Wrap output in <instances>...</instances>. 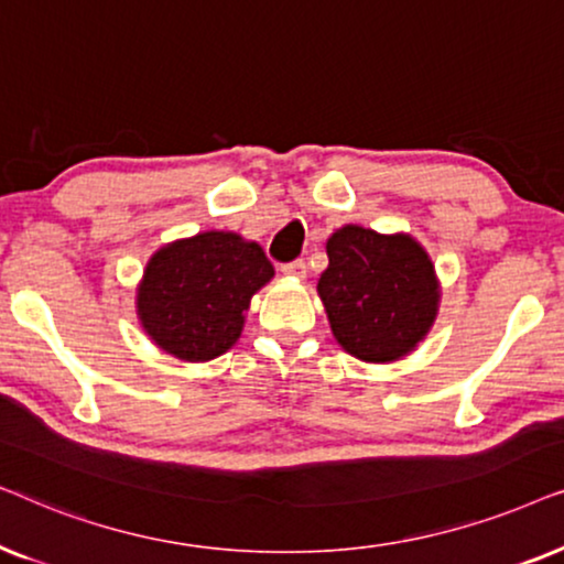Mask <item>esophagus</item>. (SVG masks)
Returning a JSON list of instances; mask_svg holds the SVG:
<instances>
[{
	"label": "esophagus",
	"instance_id": "34e87169",
	"mask_svg": "<svg viewBox=\"0 0 564 564\" xmlns=\"http://www.w3.org/2000/svg\"><path fill=\"white\" fill-rule=\"evenodd\" d=\"M283 273L291 275V278H306V262L304 260H294V262H286V265L281 268Z\"/></svg>",
	"mask_w": 564,
	"mask_h": 564
}]
</instances>
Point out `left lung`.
I'll return each mask as SVG.
<instances>
[{
	"mask_svg": "<svg viewBox=\"0 0 564 564\" xmlns=\"http://www.w3.org/2000/svg\"><path fill=\"white\" fill-rule=\"evenodd\" d=\"M329 265L317 291L335 340L369 364L417 348L438 314V278L410 235H379L345 224L327 239Z\"/></svg>",
	"mask_w": 564,
	"mask_h": 564,
	"instance_id": "obj_1",
	"label": "left lung"
}]
</instances>
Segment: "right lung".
<instances>
[{"mask_svg":"<svg viewBox=\"0 0 564 564\" xmlns=\"http://www.w3.org/2000/svg\"><path fill=\"white\" fill-rule=\"evenodd\" d=\"M258 242L200 231L152 254L137 291L141 327L180 360H212L239 340L250 299L273 278Z\"/></svg>","mask_w":564,"mask_h":564,"instance_id":"add662e5","label":"right lung"}]
</instances>
